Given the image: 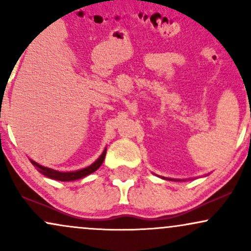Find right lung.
<instances>
[{
    "mask_svg": "<svg viewBox=\"0 0 251 251\" xmlns=\"http://www.w3.org/2000/svg\"><path fill=\"white\" fill-rule=\"evenodd\" d=\"M105 155H106V150L102 152V154L100 155L99 159L92 164L91 166H88V168H86V169L79 170V171H74V172H59V171H56V170L48 169V168H45V166L39 165V164L33 162V160H30V162L37 170H39L40 172H41V174L51 178V179H56V180H61V181H71V180L80 179V178L86 177L87 175H91L92 172L97 171V170L100 168V165L102 164L103 159H105Z\"/></svg>",
    "mask_w": 251,
    "mask_h": 251,
    "instance_id": "obj_1",
    "label": "right lung"
}]
</instances>
